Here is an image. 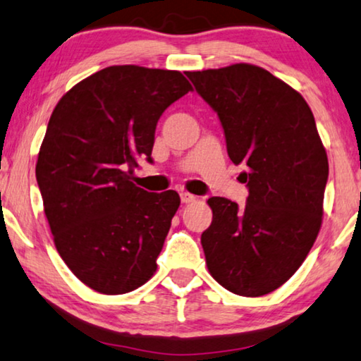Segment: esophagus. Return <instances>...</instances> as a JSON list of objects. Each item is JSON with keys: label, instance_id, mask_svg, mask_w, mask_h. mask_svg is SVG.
<instances>
[{"label": "esophagus", "instance_id": "34e87169", "mask_svg": "<svg viewBox=\"0 0 361 361\" xmlns=\"http://www.w3.org/2000/svg\"><path fill=\"white\" fill-rule=\"evenodd\" d=\"M180 197H181V202H185V204H190L196 199L195 195H191V192H188V191H181Z\"/></svg>", "mask_w": 361, "mask_h": 361}]
</instances>
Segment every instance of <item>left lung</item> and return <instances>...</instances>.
I'll use <instances>...</instances> for the list:
<instances>
[{
  "instance_id": "1",
  "label": "left lung",
  "mask_w": 361,
  "mask_h": 361,
  "mask_svg": "<svg viewBox=\"0 0 361 361\" xmlns=\"http://www.w3.org/2000/svg\"><path fill=\"white\" fill-rule=\"evenodd\" d=\"M217 113L230 160L243 165L246 206L211 197L201 235L209 272L222 287L261 297L308 256L322 222L329 164L303 97L259 66L240 63L186 73Z\"/></svg>"
}]
</instances>
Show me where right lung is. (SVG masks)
Listing matches in <instances>:
<instances>
[{"mask_svg":"<svg viewBox=\"0 0 361 361\" xmlns=\"http://www.w3.org/2000/svg\"><path fill=\"white\" fill-rule=\"evenodd\" d=\"M190 90L180 71L110 66L74 85L51 113L37 183L58 252L95 292H133L157 269L180 196L131 180L137 159L152 164L162 113Z\"/></svg>","mask_w":361,"mask_h":361,"instance_id":"add662e5","label":"right lung"}]
</instances>
